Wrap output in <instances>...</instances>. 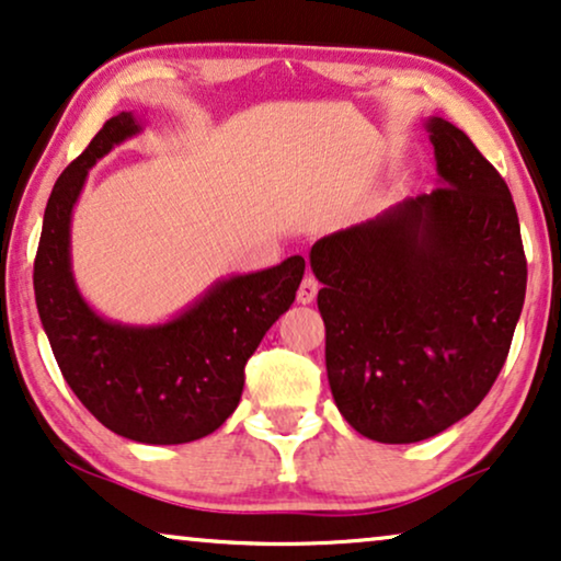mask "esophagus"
<instances>
[{
	"instance_id": "34e87169",
	"label": "esophagus",
	"mask_w": 561,
	"mask_h": 561,
	"mask_svg": "<svg viewBox=\"0 0 561 561\" xmlns=\"http://www.w3.org/2000/svg\"><path fill=\"white\" fill-rule=\"evenodd\" d=\"M317 294H319V280L309 273L301 280V286H298V296H296L298 304H311L313 298H317Z\"/></svg>"
}]
</instances>
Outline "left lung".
<instances>
[{"label":"left lung","instance_id":"left-lung-1","mask_svg":"<svg viewBox=\"0 0 561 561\" xmlns=\"http://www.w3.org/2000/svg\"><path fill=\"white\" fill-rule=\"evenodd\" d=\"M442 186L311 248L327 375L367 439L411 444L478 409L526 296L516 204L462 129L426 122Z\"/></svg>","mask_w":561,"mask_h":561}]
</instances>
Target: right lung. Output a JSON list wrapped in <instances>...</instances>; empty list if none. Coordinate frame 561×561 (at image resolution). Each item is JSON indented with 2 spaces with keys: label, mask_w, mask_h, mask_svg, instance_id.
<instances>
[{
  "label": "right lung",
  "mask_w": 561,
  "mask_h": 561,
  "mask_svg": "<svg viewBox=\"0 0 561 561\" xmlns=\"http://www.w3.org/2000/svg\"><path fill=\"white\" fill-rule=\"evenodd\" d=\"M140 129L133 112H119L60 173L35 255V304L60 373L91 416L125 439L186 444L234 413L244 365L290 309L306 263L294 255L214 283L168 324L127 327L99 317L71 273V214L89 168Z\"/></svg>",
  "instance_id": "obj_1"
}]
</instances>
